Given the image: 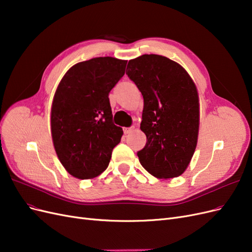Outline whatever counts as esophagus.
<instances>
[{
  "label": "esophagus",
  "instance_id": "34e87169",
  "mask_svg": "<svg viewBox=\"0 0 252 252\" xmlns=\"http://www.w3.org/2000/svg\"><path fill=\"white\" fill-rule=\"evenodd\" d=\"M133 129H134V127H129V128H124V133H125V134H129V133H131V132L133 131Z\"/></svg>",
  "mask_w": 252,
  "mask_h": 252
}]
</instances>
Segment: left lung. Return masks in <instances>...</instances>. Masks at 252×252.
I'll list each match as a JSON object with an SVG mask.
<instances>
[{"instance_id":"8db88e82","label":"left lung","mask_w":252,"mask_h":252,"mask_svg":"<svg viewBox=\"0 0 252 252\" xmlns=\"http://www.w3.org/2000/svg\"><path fill=\"white\" fill-rule=\"evenodd\" d=\"M126 74L144 98L141 130L145 147L138 151L142 166L158 179L179 177L190 163L199 133V95L180 64L158 55L130 60Z\"/></svg>"}]
</instances>
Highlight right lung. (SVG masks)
Segmentation results:
<instances>
[{
	"label": "right lung",
	"instance_id": "obj_1",
	"mask_svg": "<svg viewBox=\"0 0 252 252\" xmlns=\"http://www.w3.org/2000/svg\"><path fill=\"white\" fill-rule=\"evenodd\" d=\"M127 61L94 58L72 66L53 97L51 134L60 162L73 177H97L108 167L123 129L114 125L109 93Z\"/></svg>",
	"mask_w": 252,
	"mask_h": 252
}]
</instances>
